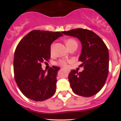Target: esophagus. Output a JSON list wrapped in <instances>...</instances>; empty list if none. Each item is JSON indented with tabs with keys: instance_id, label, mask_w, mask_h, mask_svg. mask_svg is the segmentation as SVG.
<instances>
[{
	"instance_id": "esophagus-1",
	"label": "esophagus",
	"mask_w": 121,
	"mask_h": 121,
	"mask_svg": "<svg viewBox=\"0 0 121 121\" xmlns=\"http://www.w3.org/2000/svg\"><path fill=\"white\" fill-rule=\"evenodd\" d=\"M61 69H64V68H61ZM67 71H68V72H69V70H67Z\"/></svg>"
}]
</instances>
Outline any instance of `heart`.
<instances>
[{
  "label": "heart",
  "instance_id": "obj_1",
  "mask_svg": "<svg viewBox=\"0 0 121 121\" xmlns=\"http://www.w3.org/2000/svg\"><path fill=\"white\" fill-rule=\"evenodd\" d=\"M65 44H66V47L68 48V49L70 48V47L74 46V45H77V43L76 41V40H74V39L72 38H69L68 39H67L65 41ZM53 45H51V52H52V49H53ZM70 61H67L65 60H60L57 62V64L60 65V66H64V67H66L68 66V62H70Z\"/></svg>",
  "mask_w": 121,
  "mask_h": 121
}]
</instances>
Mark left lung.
<instances>
[{
    "instance_id": "left-lung-1",
    "label": "left lung",
    "mask_w": 121,
    "mask_h": 121,
    "mask_svg": "<svg viewBox=\"0 0 121 121\" xmlns=\"http://www.w3.org/2000/svg\"><path fill=\"white\" fill-rule=\"evenodd\" d=\"M81 41L82 52L78 61L81 72L71 70L69 81L74 93L83 97L95 95L104 86L109 73V52L103 40L91 30L77 28L62 32Z\"/></svg>"
}]
</instances>
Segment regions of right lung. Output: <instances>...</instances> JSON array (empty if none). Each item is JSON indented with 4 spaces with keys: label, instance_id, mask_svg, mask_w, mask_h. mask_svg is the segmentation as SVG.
<instances>
[{
    "label": "right lung",
    "instance_id": "right-lung-1",
    "mask_svg": "<svg viewBox=\"0 0 121 121\" xmlns=\"http://www.w3.org/2000/svg\"><path fill=\"white\" fill-rule=\"evenodd\" d=\"M62 34L32 30L16 47L13 59L15 80L21 92L29 99L43 101L55 94L60 68L52 66L47 73L41 68V63L50 59L51 44Z\"/></svg>",
    "mask_w": 121,
    "mask_h": 121
}]
</instances>
